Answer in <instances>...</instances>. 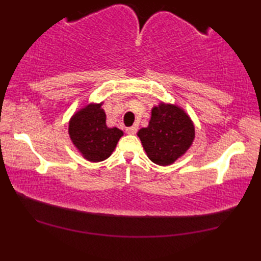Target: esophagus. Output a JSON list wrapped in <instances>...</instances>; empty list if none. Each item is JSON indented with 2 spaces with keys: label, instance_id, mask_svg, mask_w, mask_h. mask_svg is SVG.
<instances>
[{
  "label": "esophagus",
  "instance_id": "esophagus-1",
  "mask_svg": "<svg viewBox=\"0 0 261 261\" xmlns=\"http://www.w3.org/2000/svg\"><path fill=\"white\" fill-rule=\"evenodd\" d=\"M125 131H126V134H129V135H135L137 132V127L136 126H129V127H126Z\"/></svg>",
  "mask_w": 261,
  "mask_h": 261
}]
</instances>
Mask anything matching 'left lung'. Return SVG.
<instances>
[{"instance_id":"left-lung-1","label":"left lung","mask_w":261,"mask_h":261,"mask_svg":"<svg viewBox=\"0 0 261 261\" xmlns=\"http://www.w3.org/2000/svg\"><path fill=\"white\" fill-rule=\"evenodd\" d=\"M141 143L152 163L167 166L182 156L195 137L192 120L173 104H159L151 111L147 127L138 132Z\"/></svg>"}]
</instances>
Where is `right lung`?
Instances as JSON below:
<instances>
[{"instance_id":"add662e5","label":"right lung","mask_w":261,"mask_h":261,"mask_svg":"<svg viewBox=\"0 0 261 261\" xmlns=\"http://www.w3.org/2000/svg\"><path fill=\"white\" fill-rule=\"evenodd\" d=\"M101 105L90 104L79 111L70 119L68 127L75 147L83 157L93 163L108 159L123 136L118 127L107 126V115Z\"/></svg>"}]
</instances>
